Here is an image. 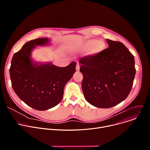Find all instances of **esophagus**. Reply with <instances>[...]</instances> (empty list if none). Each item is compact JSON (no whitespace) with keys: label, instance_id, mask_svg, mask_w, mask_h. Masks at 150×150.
<instances>
[{"label":"esophagus","instance_id":"34e87169","mask_svg":"<svg viewBox=\"0 0 150 150\" xmlns=\"http://www.w3.org/2000/svg\"><path fill=\"white\" fill-rule=\"evenodd\" d=\"M79 69H80V65L78 63L77 65H76V71H79Z\"/></svg>","mask_w":150,"mask_h":150}]
</instances>
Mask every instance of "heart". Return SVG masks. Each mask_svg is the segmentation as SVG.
I'll list each match as a JSON object with an SVG mask.
<instances>
[{"instance_id": "b5f03b06", "label": "heart", "mask_w": 150, "mask_h": 150, "mask_svg": "<svg viewBox=\"0 0 150 150\" xmlns=\"http://www.w3.org/2000/svg\"><path fill=\"white\" fill-rule=\"evenodd\" d=\"M105 47V43L104 40L96 39H91L85 41L82 45V49L84 50H90L91 54H98L102 52Z\"/></svg>"}]
</instances>
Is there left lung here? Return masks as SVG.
<instances>
[{
    "instance_id": "left-lung-1",
    "label": "left lung",
    "mask_w": 150,
    "mask_h": 150,
    "mask_svg": "<svg viewBox=\"0 0 150 150\" xmlns=\"http://www.w3.org/2000/svg\"><path fill=\"white\" fill-rule=\"evenodd\" d=\"M109 47L79 60L85 98L93 105L107 109L129 94L136 73L133 54L119 41L107 39Z\"/></svg>"
}]
</instances>
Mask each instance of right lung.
Returning a JSON list of instances; mask_svg holds the SVG:
<instances>
[{"label":"right lung","instance_id":"add662e5","mask_svg":"<svg viewBox=\"0 0 150 150\" xmlns=\"http://www.w3.org/2000/svg\"><path fill=\"white\" fill-rule=\"evenodd\" d=\"M47 38L31 40L15 53L9 69L12 88L18 97L31 108L46 110L62 100L66 83L75 72L76 62L66 67H57L51 63H34L31 52L35 46L48 43Z\"/></svg>","mask_w":150,"mask_h":150}]
</instances>
